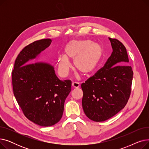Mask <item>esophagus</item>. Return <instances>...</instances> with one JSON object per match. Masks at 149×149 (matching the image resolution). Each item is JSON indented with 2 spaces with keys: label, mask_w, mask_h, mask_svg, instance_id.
<instances>
[{
  "label": "esophagus",
  "mask_w": 149,
  "mask_h": 149,
  "mask_svg": "<svg viewBox=\"0 0 149 149\" xmlns=\"http://www.w3.org/2000/svg\"><path fill=\"white\" fill-rule=\"evenodd\" d=\"M72 87L74 88H78L80 87V83L78 82H73L72 83Z\"/></svg>",
  "instance_id": "obj_1"
}]
</instances>
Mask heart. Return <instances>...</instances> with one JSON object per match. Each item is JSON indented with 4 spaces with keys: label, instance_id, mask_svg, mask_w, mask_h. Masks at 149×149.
Segmentation results:
<instances>
[{
    "label": "heart",
    "instance_id": "obj_1",
    "mask_svg": "<svg viewBox=\"0 0 149 149\" xmlns=\"http://www.w3.org/2000/svg\"><path fill=\"white\" fill-rule=\"evenodd\" d=\"M103 54V48L97 43L89 40H71L65 45L64 56H59L57 65L59 74L65 77L68 74L73 60L75 68L83 74L93 72L98 66Z\"/></svg>",
    "mask_w": 149,
    "mask_h": 149
}]
</instances>
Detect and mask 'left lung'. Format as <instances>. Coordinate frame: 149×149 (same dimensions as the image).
Wrapping results in <instances>:
<instances>
[{
    "mask_svg": "<svg viewBox=\"0 0 149 149\" xmlns=\"http://www.w3.org/2000/svg\"><path fill=\"white\" fill-rule=\"evenodd\" d=\"M113 52L104 67L81 84L82 106L88 118L104 121L118 113L129 98L133 70L127 65L129 58L123 44L109 38Z\"/></svg>",
    "mask_w": 149,
    "mask_h": 149,
    "instance_id": "1",
    "label": "left lung"
}]
</instances>
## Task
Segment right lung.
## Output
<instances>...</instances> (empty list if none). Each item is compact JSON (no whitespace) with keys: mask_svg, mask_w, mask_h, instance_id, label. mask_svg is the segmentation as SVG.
Returning <instances> with one entry per match:
<instances>
[{"mask_svg":"<svg viewBox=\"0 0 149 149\" xmlns=\"http://www.w3.org/2000/svg\"><path fill=\"white\" fill-rule=\"evenodd\" d=\"M51 42L50 38L42 39L25 47L15 59L12 72L14 95L23 113L43 127L53 126L61 120L65 100L71 91V81L60 80L51 64L28 63Z\"/></svg>","mask_w":149,"mask_h":149,"instance_id":"obj_1","label":"right lung"}]
</instances>
